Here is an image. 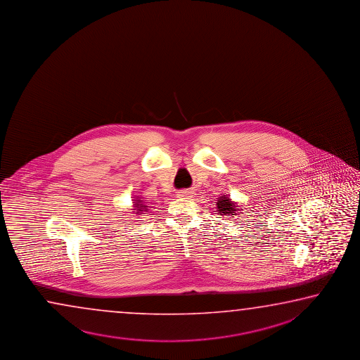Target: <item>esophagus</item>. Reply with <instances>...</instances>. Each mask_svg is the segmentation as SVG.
<instances>
[{"mask_svg":"<svg viewBox=\"0 0 360 360\" xmlns=\"http://www.w3.org/2000/svg\"><path fill=\"white\" fill-rule=\"evenodd\" d=\"M191 194V191H186V190H181L177 193V198H185V196H189Z\"/></svg>","mask_w":360,"mask_h":360,"instance_id":"1","label":"esophagus"}]
</instances>
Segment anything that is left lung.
<instances>
[{
    "instance_id": "1",
    "label": "left lung",
    "mask_w": 360,
    "mask_h": 360,
    "mask_svg": "<svg viewBox=\"0 0 360 360\" xmlns=\"http://www.w3.org/2000/svg\"><path fill=\"white\" fill-rule=\"evenodd\" d=\"M217 207H218V214L220 215H226V214L234 215L236 210H238L237 205L226 195L220 196L217 201Z\"/></svg>"
}]
</instances>
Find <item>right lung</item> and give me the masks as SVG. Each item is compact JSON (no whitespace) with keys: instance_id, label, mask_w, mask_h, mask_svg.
Segmentation results:
<instances>
[{"instance_id":"add662e5","label":"right lung","mask_w":360,"mask_h":360,"mask_svg":"<svg viewBox=\"0 0 360 360\" xmlns=\"http://www.w3.org/2000/svg\"><path fill=\"white\" fill-rule=\"evenodd\" d=\"M136 201V204H134V207H136V210L140 213V212H143V209H146V205L145 204H141L142 201L141 200H134Z\"/></svg>"}]
</instances>
